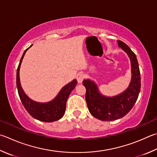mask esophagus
I'll return each instance as SVG.
<instances>
[{"label": "esophagus", "instance_id": "obj_1", "mask_svg": "<svg viewBox=\"0 0 157 157\" xmlns=\"http://www.w3.org/2000/svg\"><path fill=\"white\" fill-rule=\"evenodd\" d=\"M84 75L82 73H79L78 74V75H77V80H78V82L79 84H81L82 81L84 80Z\"/></svg>", "mask_w": 157, "mask_h": 157}]
</instances>
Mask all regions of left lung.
Listing matches in <instances>:
<instances>
[{"mask_svg":"<svg viewBox=\"0 0 157 157\" xmlns=\"http://www.w3.org/2000/svg\"><path fill=\"white\" fill-rule=\"evenodd\" d=\"M118 46L126 52L130 59L132 78L129 86L124 92L113 97L102 95L98 86L89 79H84L86 101L91 115L101 121H109L123 117L130 112L137 100L141 89V77L136 55L124 42L118 40Z\"/></svg>","mask_w":157,"mask_h":157,"instance_id":"left-lung-1","label":"left lung"}]
</instances>
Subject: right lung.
<instances>
[{
    "mask_svg": "<svg viewBox=\"0 0 157 157\" xmlns=\"http://www.w3.org/2000/svg\"><path fill=\"white\" fill-rule=\"evenodd\" d=\"M32 45H31L30 47ZM30 47L24 51L21 60H20L18 69H17L16 86L17 88H18L20 99H21L25 109L34 119L44 122H53L59 120L64 115L67 99L69 98L71 91L75 88L78 82L76 79H73L72 82L67 84L66 86L62 88L58 95L50 101L41 103V102H37L30 99L22 89L21 82H20L19 75L20 68H21L22 59L24 58L26 51Z\"/></svg>",
    "mask_w": 157,
    "mask_h": 157,
    "instance_id": "add662e5",
    "label": "right lung"
}]
</instances>
